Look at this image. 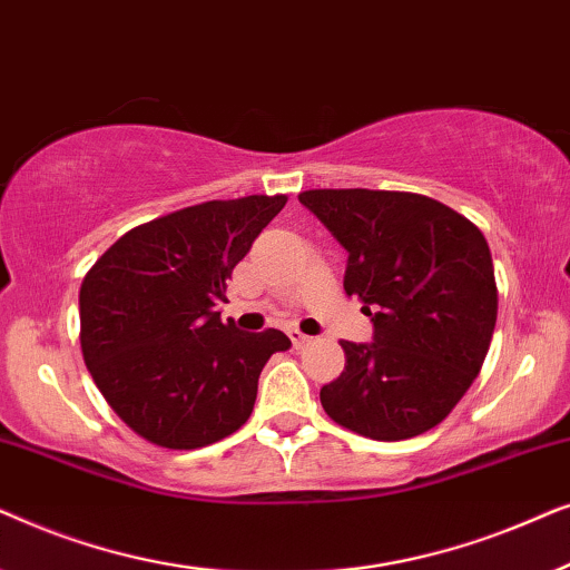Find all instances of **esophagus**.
<instances>
[{
    "label": "esophagus",
    "instance_id": "obj_1",
    "mask_svg": "<svg viewBox=\"0 0 570 570\" xmlns=\"http://www.w3.org/2000/svg\"><path fill=\"white\" fill-rule=\"evenodd\" d=\"M287 334H291V342H293V347H295V350L303 347V345H308V342H311L308 334H303L301 330H291Z\"/></svg>",
    "mask_w": 570,
    "mask_h": 570
}]
</instances>
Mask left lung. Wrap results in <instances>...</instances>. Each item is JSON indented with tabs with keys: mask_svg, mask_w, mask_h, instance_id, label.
Listing matches in <instances>:
<instances>
[{
	"mask_svg": "<svg viewBox=\"0 0 570 570\" xmlns=\"http://www.w3.org/2000/svg\"><path fill=\"white\" fill-rule=\"evenodd\" d=\"M347 252L345 293L363 301L373 342H345V371L322 389L334 423L373 441L439 425L478 379L493 340L498 287L488 240L423 194H298Z\"/></svg>",
	"mask_w": 570,
	"mask_h": 570,
	"instance_id": "left-lung-1",
	"label": "left lung"
}]
</instances>
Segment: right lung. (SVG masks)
<instances>
[{"label": "right lung", "instance_id": "add662e5", "mask_svg": "<svg viewBox=\"0 0 570 570\" xmlns=\"http://www.w3.org/2000/svg\"><path fill=\"white\" fill-rule=\"evenodd\" d=\"M287 197L215 199L116 240L80 287V345L92 381L131 431L166 449H199L252 415L279 330L223 324L233 267Z\"/></svg>", "mask_w": 570, "mask_h": 570}]
</instances>
